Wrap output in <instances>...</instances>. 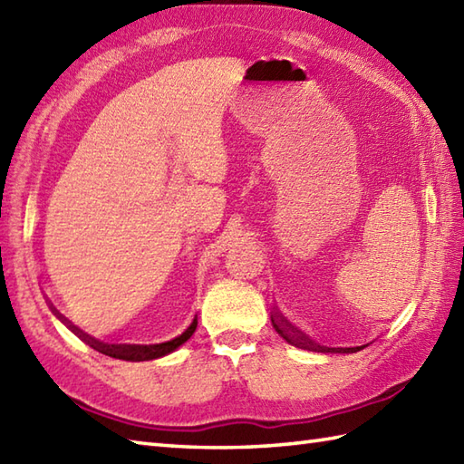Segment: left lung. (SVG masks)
Segmentation results:
<instances>
[{"mask_svg": "<svg viewBox=\"0 0 464 464\" xmlns=\"http://www.w3.org/2000/svg\"><path fill=\"white\" fill-rule=\"evenodd\" d=\"M271 323H273V329L277 331L285 341H287L289 344H295V347H299V349L317 351V353H357V351L364 349V344L362 347H324V344L314 343L309 334H304L301 329H297L295 324H291L287 319H285L279 313V309H275L271 313Z\"/></svg>", "mask_w": 464, "mask_h": 464, "instance_id": "obj_1", "label": "left lung"}]
</instances>
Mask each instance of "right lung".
<instances>
[{
  "label": "right lung",
  "mask_w": 464,
  "mask_h": 464,
  "mask_svg": "<svg viewBox=\"0 0 464 464\" xmlns=\"http://www.w3.org/2000/svg\"><path fill=\"white\" fill-rule=\"evenodd\" d=\"M52 311H53V314L55 317L62 321L65 327L72 331V333H75L77 337H80L82 341H85L87 344H90L92 349H95V351H100V353H103V354H107V357H113V359H121V361H133V362H137V361H153V359H160V357H165V354H169V353H173L175 349H179L181 344L191 337V334L195 333V329H197V314L193 317V321H191V324L189 327H187L181 334H177L175 339H171V341H165V343H155V344H130V343H105V341H100V339H95V337H92V334H87V333H83L82 329H77L75 324H72L69 323L62 313H59L53 304H52Z\"/></svg>",
  "instance_id": "right-lung-1"
}]
</instances>
